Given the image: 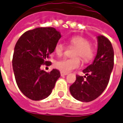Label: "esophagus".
<instances>
[{
  "instance_id": "obj_1",
  "label": "esophagus",
  "mask_w": 123,
  "mask_h": 123,
  "mask_svg": "<svg viewBox=\"0 0 123 123\" xmlns=\"http://www.w3.org/2000/svg\"><path fill=\"white\" fill-rule=\"evenodd\" d=\"M60 74H61V76H66V75L68 74V73L63 72H60Z\"/></svg>"
}]
</instances>
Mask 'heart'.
I'll use <instances>...</instances> for the list:
<instances>
[{"mask_svg":"<svg viewBox=\"0 0 123 123\" xmlns=\"http://www.w3.org/2000/svg\"><path fill=\"white\" fill-rule=\"evenodd\" d=\"M70 43L72 45L76 47L74 51V57L66 58L57 61L55 63L56 68L63 72H70L74 69L79 68L80 66V60L79 57H80L83 62H89L94 57V50L91 46L89 40L81 37H74L70 38ZM65 51V47L62 43H57L55 47V52L58 56L63 55Z\"/></svg>","mask_w":123,"mask_h":123,"instance_id":"heart-1","label":"heart"}]
</instances>
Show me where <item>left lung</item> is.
Here are the masks:
<instances>
[{
    "instance_id": "obj_1",
    "label": "left lung",
    "mask_w": 123,
    "mask_h": 123,
    "mask_svg": "<svg viewBox=\"0 0 123 123\" xmlns=\"http://www.w3.org/2000/svg\"><path fill=\"white\" fill-rule=\"evenodd\" d=\"M97 39L98 51L93 63L83 70L85 76H76V81L70 86L73 98L80 102H91L102 94L113 69L114 50L110 41L102 35Z\"/></svg>"
}]
</instances>
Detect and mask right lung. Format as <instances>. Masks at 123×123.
<instances>
[{"label": "right lung", "mask_w": 123, "mask_h": 123, "mask_svg": "<svg viewBox=\"0 0 123 123\" xmlns=\"http://www.w3.org/2000/svg\"><path fill=\"white\" fill-rule=\"evenodd\" d=\"M62 37L54 28H37L24 33L17 40L13 56V69L16 83L22 93L29 99L38 101L51 93L60 72L41 70Z\"/></svg>", "instance_id": "add662e5"}]
</instances>
